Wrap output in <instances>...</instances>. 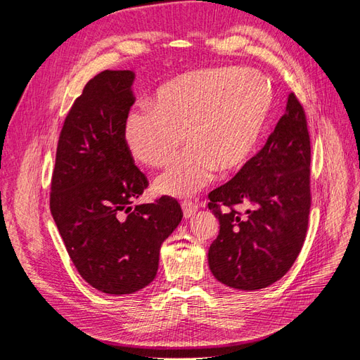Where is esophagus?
<instances>
[{"label":"esophagus","instance_id":"esophagus-1","mask_svg":"<svg viewBox=\"0 0 360 360\" xmlns=\"http://www.w3.org/2000/svg\"><path fill=\"white\" fill-rule=\"evenodd\" d=\"M181 210H183V216L184 219H189L191 216H193L195 213L198 212V205L192 202V201H183L181 202Z\"/></svg>","mask_w":360,"mask_h":360}]
</instances>
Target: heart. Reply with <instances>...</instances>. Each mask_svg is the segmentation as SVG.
Here are the masks:
<instances>
[{
    "label": "heart",
    "instance_id": "obj_1",
    "mask_svg": "<svg viewBox=\"0 0 360 360\" xmlns=\"http://www.w3.org/2000/svg\"><path fill=\"white\" fill-rule=\"evenodd\" d=\"M271 108V89L257 70L213 68L160 85L124 120L123 141L139 163L163 167L183 141L189 146L156 179L155 189L191 197L214 172L230 174L254 155Z\"/></svg>",
    "mask_w": 360,
    "mask_h": 360
}]
</instances>
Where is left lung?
Here are the masks:
<instances>
[{"mask_svg": "<svg viewBox=\"0 0 360 360\" xmlns=\"http://www.w3.org/2000/svg\"><path fill=\"white\" fill-rule=\"evenodd\" d=\"M311 144L303 108L292 93L257 156L209 193L219 234L209 249L213 276L236 290L275 284L296 261L308 230ZM234 205H243L240 214Z\"/></svg>", "mask_w": 360, "mask_h": 360, "instance_id": "obj_1", "label": "left lung"}]
</instances>
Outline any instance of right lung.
<instances>
[{
    "label": "right lung",
    "instance_id": "1",
    "mask_svg": "<svg viewBox=\"0 0 360 360\" xmlns=\"http://www.w3.org/2000/svg\"><path fill=\"white\" fill-rule=\"evenodd\" d=\"M134 81L132 70H105L86 82L61 129L51 183V214L76 270L112 296L156 278L160 246L183 217L169 197L132 207L148 184L123 141Z\"/></svg>",
    "mask_w": 360,
    "mask_h": 360
}]
</instances>
